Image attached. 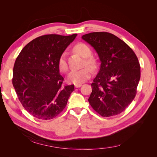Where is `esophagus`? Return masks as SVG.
<instances>
[{"instance_id": "obj_1", "label": "esophagus", "mask_w": 157, "mask_h": 157, "mask_svg": "<svg viewBox=\"0 0 157 157\" xmlns=\"http://www.w3.org/2000/svg\"><path fill=\"white\" fill-rule=\"evenodd\" d=\"M81 86H82L81 84H75V88H80Z\"/></svg>"}]
</instances>
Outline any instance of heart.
Listing matches in <instances>:
<instances>
[{"label":"heart","instance_id":"b5f03b06","mask_svg":"<svg viewBox=\"0 0 157 157\" xmlns=\"http://www.w3.org/2000/svg\"><path fill=\"white\" fill-rule=\"evenodd\" d=\"M74 48L75 51L78 53L80 56L85 58V63L89 65L90 67L94 68L96 67V61L95 59L90 57L92 55V50L90 46L83 42H78L75 44ZM58 69L61 73H66L68 70V65L66 59V52H63L61 53L58 60ZM92 73V69L86 67L79 70L72 71L69 73L68 80L69 81L74 84H80L88 80L91 77Z\"/></svg>","mask_w":157,"mask_h":157}]
</instances>
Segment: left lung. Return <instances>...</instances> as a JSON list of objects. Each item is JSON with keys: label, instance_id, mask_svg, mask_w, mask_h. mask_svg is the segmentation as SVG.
Listing matches in <instances>:
<instances>
[{"label": "left lung", "instance_id": "1", "mask_svg": "<svg viewBox=\"0 0 157 157\" xmlns=\"http://www.w3.org/2000/svg\"><path fill=\"white\" fill-rule=\"evenodd\" d=\"M82 39L98 53L99 73L91 84L90 105L101 116L118 115L134 100L140 79V65L130 47L107 32H94Z\"/></svg>", "mask_w": 157, "mask_h": 157}]
</instances>
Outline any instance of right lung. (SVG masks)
<instances>
[{"instance_id": "right-lung-1", "label": "right lung", "mask_w": 157, "mask_h": 157, "mask_svg": "<svg viewBox=\"0 0 157 157\" xmlns=\"http://www.w3.org/2000/svg\"><path fill=\"white\" fill-rule=\"evenodd\" d=\"M77 35L39 36L29 42L17 57L12 84L23 107L34 117L52 119L67 105L74 85L63 84L58 60Z\"/></svg>"}]
</instances>
